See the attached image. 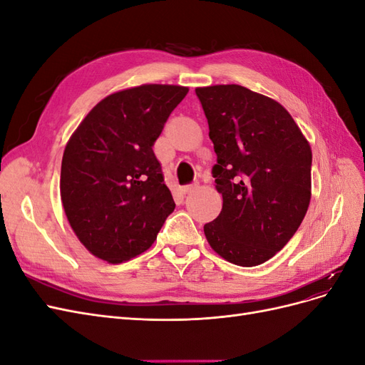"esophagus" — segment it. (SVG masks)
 <instances>
[{
    "label": "esophagus",
    "mask_w": 365,
    "mask_h": 365,
    "mask_svg": "<svg viewBox=\"0 0 365 365\" xmlns=\"http://www.w3.org/2000/svg\"><path fill=\"white\" fill-rule=\"evenodd\" d=\"M196 187H197V182H193V184H189V185H184V187H182V193H189V192L195 190Z\"/></svg>",
    "instance_id": "1"
}]
</instances>
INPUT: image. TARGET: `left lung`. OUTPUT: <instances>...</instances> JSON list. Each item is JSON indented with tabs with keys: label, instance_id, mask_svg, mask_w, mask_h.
I'll return each instance as SVG.
<instances>
[{
	"label": "left lung",
	"instance_id": "1",
	"mask_svg": "<svg viewBox=\"0 0 365 365\" xmlns=\"http://www.w3.org/2000/svg\"><path fill=\"white\" fill-rule=\"evenodd\" d=\"M217 163L219 216L204 233L220 257L256 267L295 235L311 202L312 150L291 114L240 85L196 88Z\"/></svg>",
	"mask_w": 365,
	"mask_h": 365
}]
</instances>
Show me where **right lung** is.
<instances>
[{
    "mask_svg": "<svg viewBox=\"0 0 365 365\" xmlns=\"http://www.w3.org/2000/svg\"><path fill=\"white\" fill-rule=\"evenodd\" d=\"M189 88L141 85L105 97L63 150L61 200L96 257L121 263L145 252L175 210L153 143Z\"/></svg>",
    "mask_w": 365,
    "mask_h": 365,
    "instance_id": "obj_1",
    "label": "right lung"
}]
</instances>
